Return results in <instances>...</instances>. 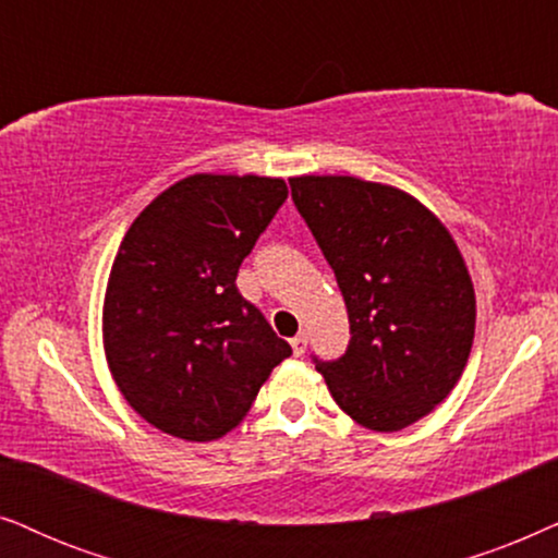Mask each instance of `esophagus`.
Here are the masks:
<instances>
[{
    "instance_id": "34e87169",
    "label": "esophagus",
    "mask_w": 558,
    "mask_h": 558,
    "mask_svg": "<svg viewBox=\"0 0 558 558\" xmlns=\"http://www.w3.org/2000/svg\"><path fill=\"white\" fill-rule=\"evenodd\" d=\"M291 347H293V354L295 356H301L303 352H306V347H308L306 333H295V337L291 339Z\"/></svg>"
}]
</instances>
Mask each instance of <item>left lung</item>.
Segmentation results:
<instances>
[{"instance_id": "obj_1", "label": "left lung", "mask_w": 558, "mask_h": 558, "mask_svg": "<svg viewBox=\"0 0 558 558\" xmlns=\"http://www.w3.org/2000/svg\"><path fill=\"white\" fill-rule=\"evenodd\" d=\"M293 204L337 275L347 352L318 360L337 405L373 430L434 411L464 373L474 288L447 227L392 185L352 175L291 178Z\"/></svg>"}]
</instances>
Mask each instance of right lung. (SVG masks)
I'll return each instance as SVG.
<instances>
[{
    "label": "right lung",
    "mask_w": 558,
    "mask_h": 558,
    "mask_svg": "<svg viewBox=\"0 0 558 558\" xmlns=\"http://www.w3.org/2000/svg\"><path fill=\"white\" fill-rule=\"evenodd\" d=\"M288 198L280 178H183L124 234L104 299V349L117 388L155 428L221 439L293 354L236 272Z\"/></svg>",
    "instance_id": "1"
}]
</instances>
